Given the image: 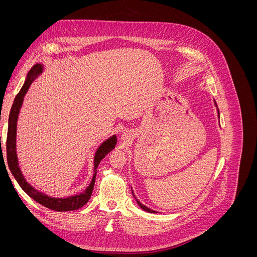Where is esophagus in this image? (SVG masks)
<instances>
[{
	"mask_svg": "<svg viewBox=\"0 0 257 257\" xmlns=\"http://www.w3.org/2000/svg\"><path fill=\"white\" fill-rule=\"evenodd\" d=\"M123 138H124V137H123Z\"/></svg>",
	"mask_w": 257,
	"mask_h": 257,
	"instance_id": "esophagus-1",
	"label": "esophagus"
}]
</instances>
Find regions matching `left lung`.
<instances>
[{
	"instance_id": "8db88e82",
	"label": "left lung",
	"mask_w": 257,
	"mask_h": 257,
	"mask_svg": "<svg viewBox=\"0 0 257 257\" xmlns=\"http://www.w3.org/2000/svg\"><path fill=\"white\" fill-rule=\"evenodd\" d=\"M215 106H216V104H215ZM217 111H219V110H217ZM133 196H135L134 195V193H133ZM137 200V199H136ZM137 204H138V206L139 207H141L142 209H144L145 210V211H148V212H151V213H155V211H154V210H151L150 208H148V207H146L145 205H143L142 203H139V200H137Z\"/></svg>"
}]
</instances>
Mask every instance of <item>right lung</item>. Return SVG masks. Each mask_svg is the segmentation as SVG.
I'll use <instances>...</instances> for the list:
<instances>
[{"label": "right lung", "instance_id": "add662e5", "mask_svg": "<svg viewBox=\"0 0 257 257\" xmlns=\"http://www.w3.org/2000/svg\"><path fill=\"white\" fill-rule=\"evenodd\" d=\"M42 72H43L42 64H35L32 68H31L27 76L25 84L22 85V88L19 91L17 96L15 97L14 104L12 106V109L9 116V131H7V138H6L7 164H9L10 170L12 172L13 176L15 177V179L17 180V182L19 183V185L21 186V189L25 191L31 198H33L35 201H37L38 204H41L51 210H54V211H72V210H77L81 208L83 205L88 203V200L91 197L93 188H94L96 168L99 164V162L102 161L106 155L115 147L116 137L113 135L99 146L94 157V175H93L91 183L89 184L88 188L85 189V191H83V193H80L78 195L69 196L67 198H54L35 190L32 185L28 183L25 177H23L20 167L18 165V159H17V153H16L17 120H18L19 110L23 102V97H25L26 93L28 92L31 83L33 82V80Z\"/></svg>", "mask_w": 257, "mask_h": 257}]
</instances>
